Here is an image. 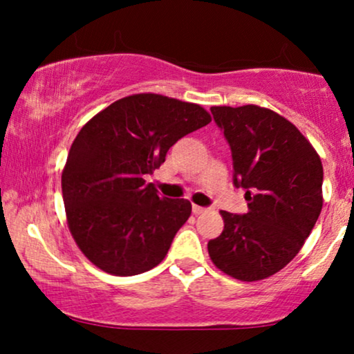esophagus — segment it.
<instances>
[{
    "label": "esophagus",
    "mask_w": 354,
    "mask_h": 354,
    "mask_svg": "<svg viewBox=\"0 0 354 354\" xmlns=\"http://www.w3.org/2000/svg\"><path fill=\"white\" fill-rule=\"evenodd\" d=\"M193 213H194V214L206 213V208H203V206H198V205H193Z\"/></svg>",
    "instance_id": "1"
}]
</instances>
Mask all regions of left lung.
Listing matches in <instances>:
<instances>
[{"label": "left lung", "mask_w": 354, "mask_h": 354, "mask_svg": "<svg viewBox=\"0 0 354 354\" xmlns=\"http://www.w3.org/2000/svg\"><path fill=\"white\" fill-rule=\"evenodd\" d=\"M230 143L233 183L248 213L221 211L225 230L208 243L211 261L241 281H259L299 253L323 208V165L293 123L268 108L213 106Z\"/></svg>", "instance_id": "1"}]
</instances>
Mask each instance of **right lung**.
<instances>
[{
	"label": "right lung",
	"instance_id": "add662e5",
	"mask_svg": "<svg viewBox=\"0 0 354 354\" xmlns=\"http://www.w3.org/2000/svg\"><path fill=\"white\" fill-rule=\"evenodd\" d=\"M209 121L200 104L140 93L115 101L81 128L61 189L71 236L93 265L133 276L163 261L191 203L161 198L145 178L180 138Z\"/></svg>",
	"mask_w": 354,
	"mask_h": 354
}]
</instances>
